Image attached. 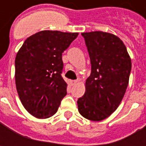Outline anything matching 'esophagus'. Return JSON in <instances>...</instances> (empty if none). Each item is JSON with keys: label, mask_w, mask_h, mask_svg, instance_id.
<instances>
[{"label": "esophagus", "mask_w": 146, "mask_h": 146, "mask_svg": "<svg viewBox=\"0 0 146 146\" xmlns=\"http://www.w3.org/2000/svg\"><path fill=\"white\" fill-rule=\"evenodd\" d=\"M70 83L71 85H75L76 83H77V80H70Z\"/></svg>", "instance_id": "34e87169"}]
</instances>
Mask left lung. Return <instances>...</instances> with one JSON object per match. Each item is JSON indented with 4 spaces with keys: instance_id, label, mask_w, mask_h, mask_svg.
I'll return each mask as SVG.
<instances>
[{
    "instance_id": "obj_1",
    "label": "left lung",
    "mask_w": 146,
    "mask_h": 146,
    "mask_svg": "<svg viewBox=\"0 0 146 146\" xmlns=\"http://www.w3.org/2000/svg\"><path fill=\"white\" fill-rule=\"evenodd\" d=\"M91 62L84 96L77 101L80 115L92 121L109 117L119 106L128 85L132 62L119 37L103 31L81 33Z\"/></svg>"
}]
</instances>
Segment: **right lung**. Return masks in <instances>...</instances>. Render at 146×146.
<instances>
[{"label": "right lung", "mask_w": 146, "mask_h": 146, "mask_svg": "<svg viewBox=\"0 0 146 146\" xmlns=\"http://www.w3.org/2000/svg\"><path fill=\"white\" fill-rule=\"evenodd\" d=\"M78 33L42 31L28 37L15 58V84L21 102L38 119L53 116L66 95L62 53Z\"/></svg>", "instance_id": "right-lung-1"}]
</instances>
